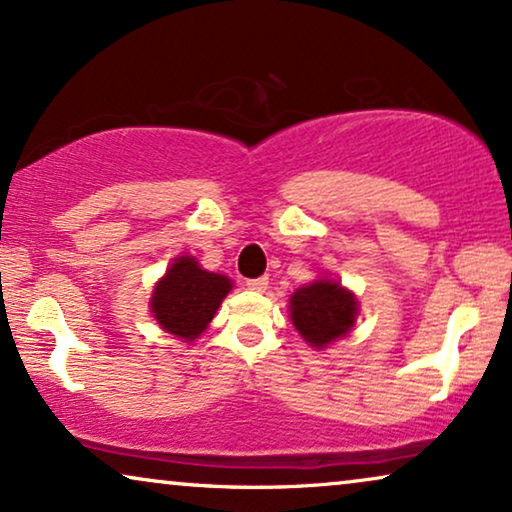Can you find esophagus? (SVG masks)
I'll list each match as a JSON object with an SVG mask.
<instances>
[{"instance_id":"1","label":"esophagus","mask_w":512,"mask_h":512,"mask_svg":"<svg viewBox=\"0 0 512 512\" xmlns=\"http://www.w3.org/2000/svg\"><path fill=\"white\" fill-rule=\"evenodd\" d=\"M245 285H248L250 290L255 292H264L269 288V278L267 276H260V278H250V281H245Z\"/></svg>"}]
</instances>
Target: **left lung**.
Here are the masks:
<instances>
[{
    "label": "left lung",
    "mask_w": 512,
    "mask_h": 512,
    "mask_svg": "<svg viewBox=\"0 0 512 512\" xmlns=\"http://www.w3.org/2000/svg\"><path fill=\"white\" fill-rule=\"evenodd\" d=\"M356 316V295L330 278L304 285L290 297L292 325L297 327L304 342L316 349H325L327 344L349 335Z\"/></svg>",
    "instance_id": "1"
}]
</instances>
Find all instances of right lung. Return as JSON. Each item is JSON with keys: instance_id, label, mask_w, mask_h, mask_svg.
I'll return each mask as SVG.
<instances>
[{"instance_id": "obj_1", "label": "right lung", "mask_w": 512, "mask_h": 512, "mask_svg": "<svg viewBox=\"0 0 512 512\" xmlns=\"http://www.w3.org/2000/svg\"><path fill=\"white\" fill-rule=\"evenodd\" d=\"M234 288L227 276L201 269L192 255L173 260L166 276L154 285L149 309L163 330L194 342L215 318L222 299Z\"/></svg>"}]
</instances>
